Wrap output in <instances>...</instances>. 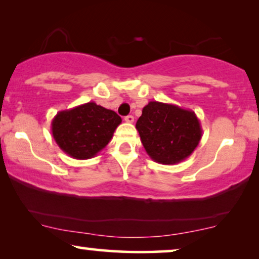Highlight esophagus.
<instances>
[{"label": "esophagus", "mask_w": 259, "mask_h": 259, "mask_svg": "<svg viewBox=\"0 0 259 259\" xmlns=\"http://www.w3.org/2000/svg\"><path fill=\"white\" fill-rule=\"evenodd\" d=\"M125 121L132 123V122L134 121V116H133V115H127V116H125Z\"/></svg>", "instance_id": "1"}]
</instances>
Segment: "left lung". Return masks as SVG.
I'll return each instance as SVG.
<instances>
[{
  "mask_svg": "<svg viewBox=\"0 0 259 259\" xmlns=\"http://www.w3.org/2000/svg\"><path fill=\"white\" fill-rule=\"evenodd\" d=\"M136 128L147 154L162 165H175L189 158L203 133L193 111L159 101L145 106Z\"/></svg>",
  "mask_w": 259,
  "mask_h": 259,
  "instance_id": "1",
  "label": "left lung"
}]
</instances>
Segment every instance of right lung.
I'll return each instance as SVG.
<instances>
[{"instance_id":"add662e5","label":"right lung","mask_w":259,"mask_h":259,"mask_svg":"<svg viewBox=\"0 0 259 259\" xmlns=\"http://www.w3.org/2000/svg\"><path fill=\"white\" fill-rule=\"evenodd\" d=\"M121 118L91 101L59 112L52 121L55 143L69 157L91 159L107 146Z\"/></svg>"}]
</instances>
